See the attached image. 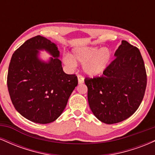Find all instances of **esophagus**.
I'll return each instance as SVG.
<instances>
[{"label":"esophagus","instance_id":"1","mask_svg":"<svg viewBox=\"0 0 155 155\" xmlns=\"http://www.w3.org/2000/svg\"><path fill=\"white\" fill-rule=\"evenodd\" d=\"M78 78V81H79V84H82L84 83V77L81 75H78L77 76Z\"/></svg>","mask_w":155,"mask_h":155}]
</instances>
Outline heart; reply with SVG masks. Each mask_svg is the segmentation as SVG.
<instances>
[{"instance_id":"heart-1","label":"heart","mask_w":155,"mask_h":155,"mask_svg":"<svg viewBox=\"0 0 155 155\" xmlns=\"http://www.w3.org/2000/svg\"><path fill=\"white\" fill-rule=\"evenodd\" d=\"M111 52L106 48L85 47L75 49L74 57L66 54L64 55L63 61L65 65L75 67L76 60L84 63V71L90 76H97L102 74L108 67L111 60Z\"/></svg>"}]
</instances>
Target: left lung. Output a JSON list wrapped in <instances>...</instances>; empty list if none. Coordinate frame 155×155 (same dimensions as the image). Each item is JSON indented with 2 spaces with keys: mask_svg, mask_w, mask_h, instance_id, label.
I'll return each mask as SVG.
<instances>
[{
  "mask_svg": "<svg viewBox=\"0 0 155 155\" xmlns=\"http://www.w3.org/2000/svg\"><path fill=\"white\" fill-rule=\"evenodd\" d=\"M114 56L102 76L84 79L90 109L106 124L118 123L132 116L147 87L144 63L138 48L122 41Z\"/></svg>",
  "mask_w": 155,
  "mask_h": 155,
  "instance_id": "obj_1",
  "label": "left lung"
}]
</instances>
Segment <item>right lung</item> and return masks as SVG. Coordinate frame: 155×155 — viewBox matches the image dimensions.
<instances>
[{
    "label": "right lung",
    "instance_id": "right-lung-1",
    "mask_svg": "<svg viewBox=\"0 0 155 155\" xmlns=\"http://www.w3.org/2000/svg\"><path fill=\"white\" fill-rule=\"evenodd\" d=\"M42 50L53 56L48 62L39 58ZM59 57L56 44L41 35L28 39L12 55L7 76L11 100L15 109L31 122L56 120L77 86V76L63 71Z\"/></svg>",
    "mask_w": 155,
    "mask_h": 155
}]
</instances>
